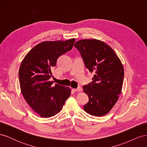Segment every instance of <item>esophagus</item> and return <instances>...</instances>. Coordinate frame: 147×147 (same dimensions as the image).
Instances as JSON below:
<instances>
[{"mask_svg": "<svg viewBox=\"0 0 147 147\" xmlns=\"http://www.w3.org/2000/svg\"><path fill=\"white\" fill-rule=\"evenodd\" d=\"M82 89L81 87H78L77 89H72V90L75 92H80V91H82Z\"/></svg>", "mask_w": 147, "mask_h": 147, "instance_id": "34e87169", "label": "esophagus"}]
</instances>
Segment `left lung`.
Instances as JSON below:
<instances>
[{"mask_svg":"<svg viewBox=\"0 0 147 147\" xmlns=\"http://www.w3.org/2000/svg\"><path fill=\"white\" fill-rule=\"evenodd\" d=\"M74 47L80 53L86 67L94 74L92 81L83 87L89 97L83 109L93 116H104L113 108L121 92L123 64L113 49L99 40H80Z\"/></svg>","mask_w":147,"mask_h":147,"instance_id":"1","label":"left lung"}]
</instances>
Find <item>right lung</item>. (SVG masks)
I'll return each mask as SVG.
<instances>
[{"label":"right lung","mask_w":147,"mask_h":147,"mask_svg":"<svg viewBox=\"0 0 147 147\" xmlns=\"http://www.w3.org/2000/svg\"><path fill=\"white\" fill-rule=\"evenodd\" d=\"M75 38L43 42L35 46L22 61L19 80L22 94L32 109L43 118L58 113L70 96L69 87L49 80L58 57L73 48Z\"/></svg>","instance_id":"1"}]
</instances>
